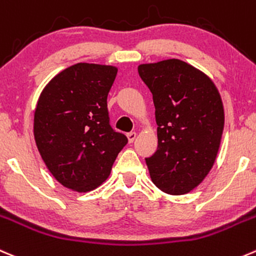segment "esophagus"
<instances>
[{
	"mask_svg": "<svg viewBox=\"0 0 256 256\" xmlns=\"http://www.w3.org/2000/svg\"><path fill=\"white\" fill-rule=\"evenodd\" d=\"M136 136H138V134H136V132H128V142H134V141H135V138H136Z\"/></svg>",
	"mask_w": 256,
	"mask_h": 256,
	"instance_id": "1",
	"label": "esophagus"
}]
</instances>
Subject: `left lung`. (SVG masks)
<instances>
[{"label": "left lung", "instance_id": "left-lung-1", "mask_svg": "<svg viewBox=\"0 0 256 256\" xmlns=\"http://www.w3.org/2000/svg\"><path fill=\"white\" fill-rule=\"evenodd\" d=\"M138 75L152 94L158 150L146 158L151 181L168 195H184L202 182L218 156L224 105L202 71L178 58L141 64Z\"/></svg>", "mask_w": 256, "mask_h": 256}]
</instances>
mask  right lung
<instances>
[{
    "mask_svg": "<svg viewBox=\"0 0 256 256\" xmlns=\"http://www.w3.org/2000/svg\"><path fill=\"white\" fill-rule=\"evenodd\" d=\"M118 68L78 62L48 81L37 100V150L65 188L88 192L105 182L128 144L108 124V95Z\"/></svg>",
    "mask_w": 256,
    "mask_h": 256,
    "instance_id": "1",
    "label": "right lung"
}]
</instances>
